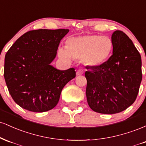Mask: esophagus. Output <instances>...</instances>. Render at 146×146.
<instances>
[{
  "mask_svg": "<svg viewBox=\"0 0 146 146\" xmlns=\"http://www.w3.org/2000/svg\"><path fill=\"white\" fill-rule=\"evenodd\" d=\"M84 73V71L82 69H78L76 72V75L77 76H80V75H82Z\"/></svg>",
  "mask_w": 146,
  "mask_h": 146,
  "instance_id": "esophagus-1",
  "label": "esophagus"
}]
</instances>
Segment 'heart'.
<instances>
[{"label": "heart", "instance_id": "heart-1", "mask_svg": "<svg viewBox=\"0 0 146 146\" xmlns=\"http://www.w3.org/2000/svg\"><path fill=\"white\" fill-rule=\"evenodd\" d=\"M112 50L113 41L109 37L84 35L68 38L66 47H59L58 54L62 59L84 60L87 64L98 66L108 60Z\"/></svg>", "mask_w": 146, "mask_h": 146}]
</instances>
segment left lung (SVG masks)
Returning <instances> with one entry per match:
<instances>
[{
  "mask_svg": "<svg viewBox=\"0 0 146 146\" xmlns=\"http://www.w3.org/2000/svg\"><path fill=\"white\" fill-rule=\"evenodd\" d=\"M113 54L104 63L87 67L86 94L93 111L115 114L136 100L142 80L141 58L128 36L121 31L112 35Z\"/></svg>",
  "mask_w": 146,
  "mask_h": 146,
  "instance_id": "left-lung-1",
  "label": "left lung"
}]
</instances>
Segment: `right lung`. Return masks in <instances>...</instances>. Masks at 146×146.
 I'll use <instances>...</instances> for the list:
<instances>
[{
    "mask_svg": "<svg viewBox=\"0 0 146 146\" xmlns=\"http://www.w3.org/2000/svg\"><path fill=\"white\" fill-rule=\"evenodd\" d=\"M68 29H38L24 33L5 57L4 78L14 101L42 113L54 108L64 86L75 77L74 68L60 71L50 64Z\"/></svg>",
    "mask_w": 146,
    "mask_h": 146,
    "instance_id": "add662e5",
    "label": "right lung"
}]
</instances>
